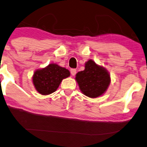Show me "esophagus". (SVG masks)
I'll list each match as a JSON object with an SVG mask.
<instances>
[{
    "instance_id": "obj_1",
    "label": "esophagus",
    "mask_w": 147,
    "mask_h": 147,
    "mask_svg": "<svg viewBox=\"0 0 147 147\" xmlns=\"http://www.w3.org/2000/svg\"><path fill=\"white\" fill-rule=\"evenodd\" d=\"M70 73L72 76H75V74L77 73V70L75 68H72V69H70Z\"/></svg>"
}]
</instances>
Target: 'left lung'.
I'll use <instances>...</instances> for the list:
<instances>
[{"instance_id": "1", "label": "left lung", "mask_w": 147, "mask_h": 147, "mask_svg": "<svg viewBox=\"0 0 147 147\" xmlns=\"http://www.w3.org/2000/svg\"><path fill=\"white\" fill-rule=\"evenodd\" d=\"M75 80L80 90L91 98L102 96L111 83V76L108 70L92 60L85 63V69L78 72Z\"/></svg>"}]
</instances>
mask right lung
<instances>
[{
  "instance_id": "right-lung-1",
  "label": "right lung",
  "mask_w": 147,
  "mask_h": 147,
  "mask_svg": "<svg viewBox=\"0 0 147 147\" xmlns=\"http://www.w3.org/2000/svg\"><path fill=\"white\" fill-rule=\"evenodd\" d=\"M70 75L68 69L52 63L43 68L35 70L32 76V83L40 94L49 95L55 92L62 80Z\"/></svg>"
}]
</instances>
